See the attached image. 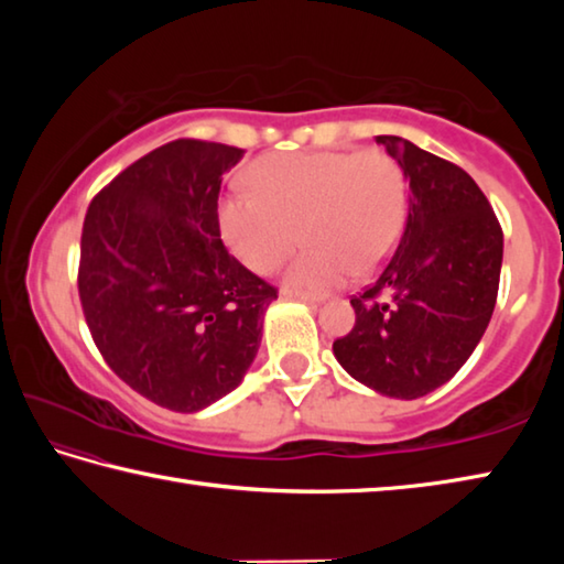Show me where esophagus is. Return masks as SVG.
Segmentation results:
<instances>
[{
    "label": "esophagus",
    "instance_id": "obj_1",
    "mask_svg": "<svg viewBox=\"0 0 564 564\" xmlns=\"http://www.w3.org/2000/svg\"><path fill=\"white\" fill-rule=\"evenodd\" d=\"M281 295H283V299H299V301L308 303V305H318L321 303L318 295H305V293H295V291H289V289H283Z\"/></svg>",
    "mask_w": 564,
    "mask_h": 564
}]
</instances>
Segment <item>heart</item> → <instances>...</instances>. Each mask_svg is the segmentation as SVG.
Instances as JSON below:
<instances>
[{
  "mask_svg": "<svg viewBox=\"0 0 564 564\" xmlns=\"http://www.w3.org/2000/svg\"><path fill=\"white\" fill-rule=\"evenodd\" d=\"M253 194H228L218 224L228 248L253 273L285 271L289 291L316 295L376 273L400 241L408 214L405 176L393 159L368 151L271 154L248 169Z\"/></svg>",
  "mask_w": 564,
  "mask_h": 564,
  "instance_id": "heart-1",
  "label": "heart"
}]
</instances>
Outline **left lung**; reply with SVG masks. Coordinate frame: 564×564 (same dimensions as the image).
Listing matches in <instances>:
<instances>
[{
  "instance_id": "obj_1",
  "label": "left lung",
  "mask_w": 564,
  "mask_h": 564,
  "mask_svg": "<svg viewBox=\"0 0 564 564\" xmlns=\"http://www.w3.org/2000/svg\"><path fill=\"white\" fill-rule=\"evenodd\" d=\"M408 181L395 253L350 299L356 326L333 356L380 395L415 400L447 383L480 343L498 301L502 231L460 166L400 137H376Z\"/></svg>"
}]
</instances>
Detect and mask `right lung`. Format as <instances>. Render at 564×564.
<instances>
[{"instance_id": "obj_1", "label": "right lung", "mask_w": 564, "mask_h": 564, "mask_svg": "<svg viewBox=\"0 0 564 564\" xmlns=\"http://www.w3.org/2000/svg\"><path fill=\"white\" fill-rule=\"evenodd\" d=\"M243 149L178 139L89 204L79 299L104 360L151 403L198 413L259 352L275 289L226 251L218 191Z\"/></svg>"}]
</instances>
